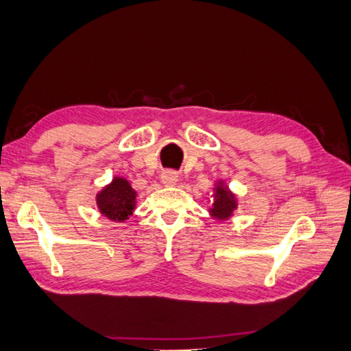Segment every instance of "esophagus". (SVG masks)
<instances>
[{
	"instance_id": "esophagus-1",
	"label": "esophagus",
	"mask_w": 351,
	"mask_h": 351,
	"mask_svg": "<svg viewBox=\"0 0 351 351\" xmlns=\"http://www.w3.org/2000/svg\"><path fill=\"white\" fill-rule=\"evenodd\" d=\"M161 182L164 184V186H167V187L175 186V184L178 182V175L175 173V171H171V170H165L164 173L161 175Z\"/></svg>"
}]
</instances>
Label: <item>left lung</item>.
Listing matches in <instances>:
<instances>
[{"instance_id": "8db88e82", "label": "left lung", "mask_w": 351, "mask_h": 351, "mask_svg": "<svg viewBox=\"0 0 351 351\" xmlns=\"http://www.w3.org/2000/svg\"><path fill=\"white\" fill-rule=\"evenodd\" d=\"M238 207L237 196H234L228 187L222 181L216 182L213 189V206L208 208L210 215L213 219L218 221H227L232 218V215Z\"/></svg>"}]
</instances>
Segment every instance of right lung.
Listing matches in <instances>:
<instances>
[{
  "label": "right lung",
  "instance_id": "right-lung-1",
  "mask_svg": "<svg viewBox=\"0 0 351 351\" xmlns=\"http://www.w3.org/2000/svg\"><path fill=\"white\" fill-rule=\"evenodd\" d=\"M97 206L101 215L114 222L129 219L136 206V192L125 178L114 176L109 186L97 195Z\"/></svg>",
  "mask_w": 351,
  "mask_h": 351
}]
</instances>
